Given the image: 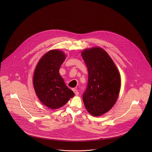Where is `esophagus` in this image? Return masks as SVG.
Wrapping results in <instances>:
<instances>
[{"mask_svg":"<svg viewBox=\"0 0 152 152\" xmlns=\"http://www.w3.org/2000/svg\"><path fill=\"white\" fill-rule=\"evenodd\" d=\"M73 92L75 93V94L76 96H78V95H79V92L77 91V90L76 89H73Z\"/></svg>","mask_w":152,"mask_h":152,"instance_id":"34e87169","label":"esophagus"}]
</instances>
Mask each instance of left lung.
Listing matches in <instances>:
<instances>
[{
	"label": "left lung",
	"instance_id": "8db88e82",
	"mask_svg": "<svg viewBox=\"0 0 152 152\" xmlns=\"http://www.w3.org/2000/svg\"><path fill=\"white\" fill-rule=\"evenodd\" d=\"M81 55L87 67L88 86L83 94L87 111L99 117L115 104L121 88V76L114 62L100 47L86 48Z\"/></svg>",
	"mask_w": 152,
	"mask_h": 152
}]
</instances>
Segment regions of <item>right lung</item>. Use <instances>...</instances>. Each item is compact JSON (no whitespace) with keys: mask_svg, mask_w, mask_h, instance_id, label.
<instances>
[{"mask_svg":"<svg viewBox=\"0 0 152 152\" xmlns=\"http://www.w3.org/2000/svg\"><path fill=\"white\" fill-rule=\"evenodd\" d=\"M66 56L61 50H50L40 58L34 72L32 82L36 95L52 110L59 109L75 96L59 72Z\"/></svg>","mask_w":152,"mask_h":152,"instance_id":"obj_1","label":"right lung"}]
</instances>
